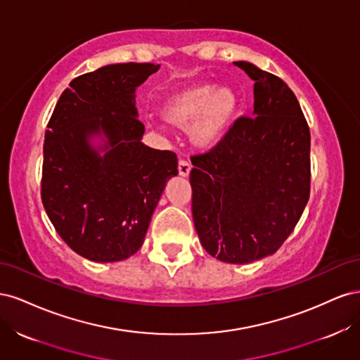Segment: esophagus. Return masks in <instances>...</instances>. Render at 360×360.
<instances>
[{
	"instance_id": "obj_1",
	"label": "esophagus",
	"mask_w": 360,
	"mask_h": 360,
	"mask_svg": "<svg viewBox=\"0 0 360 360\" xmlns=\"http://www.w3.org/2000/svg\"><path fill=\"white\" fill-rule=\"evenodd\" d=\"M191 163L188 162V160H183V159H180L179 160V174L181 177H188L189 176V172H191Z\"/></svg>"
}]
</instances>
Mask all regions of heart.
<instances>
[{"mask_svg":"<svg viewBox=\"0 0 360 360\" xmlns=\"http://www.w3.org/2000/svg\"><path fill=\"white\" fill-rule=\"evenodd\" d=\"M237 106L238 99L231 86L200 81L171 93L163 101L160 112L165 122L188 127L192 146L209 150L225 138Z\"/></svg>","mask_w":360,"mask_h":360,"instance_id":"obj_1","label":"heart"}]
</instances>
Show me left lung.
Returning a JSON list of instances; mask_svg holds the SVG:
<instances>
[{
  "instance_id": "left-lung-1",
  "label": "left lung",
  "mask_w": 360,
  "mask_h": 360,
  "mask_svg": "<svg viewBox=\"0 0 360 360\" xmlns=\"http://www.w3.org/2000/svg\"><path fill=\"white\" fill-rule=\"evenodd\" d=\"M254 84V111L219 144L191 158L192 216L202 248L230 264L275 254L309 200L311 135L278 76L234 61Z\"/></svg>"
}]
</instances>
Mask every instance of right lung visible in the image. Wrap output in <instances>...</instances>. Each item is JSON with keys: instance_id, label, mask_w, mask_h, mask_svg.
<instances>
[{"instance_id": "obj_1", "label": "right lung", "mask_w": 360, "mask_h": 360, "mask_svg": "<svg viewBox=\"0 0 360 360\" xmlns=\"http://www.w3.org/2000/svg\"><path fill=\"white\" fill-rule=\"evenodd\" d=\"M160 64H108L63 91L43 146L41 201L76 254L114 263L143 246L177 156L143 141L136 89Z\"/></svg>"}]
</instances>
